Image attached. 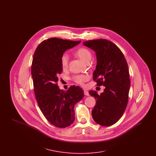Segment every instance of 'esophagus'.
I'll return each mask as SVG.
<instances>
[{
    "mask_svg": "<svg viewBox=\"0 0 156 156\" xmlns=\"http://www.w3.org/2000/svg\"><path fill=\"white\" fill-rule=\"evenodd\" d=\"M84 94L86 95V96H89V92L87 91V90H84Z\"/></svg>",
    "mask_w": 156,
    "mask_h": 156,
    "instance_id": "esophagus-1",
    "label": "esophagus"
}]
</instances>
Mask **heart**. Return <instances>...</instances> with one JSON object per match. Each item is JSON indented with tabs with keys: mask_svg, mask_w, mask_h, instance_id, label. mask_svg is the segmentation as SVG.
Returning <instances> with one entry per match:
<instances>
[{
	"mask_svg": "<svg viewBox=\"0 0 156 156\" xmlns=\"http://www.w3.org/2000/svg\"><path fill=\"white\" fill-rule=\"evenodd\" d=\"M76 55L81 59L83 62L86 63H88L90 59L92 58V53L89 50L85 47H82L79 48L76 51ZM68 62H69V56L67 53H64L62 54L61 58V63L62 67L64 69H66L68 66ZM89 76L88 75H76L73 77V80L76 83L83 85L85 82L88 81Z\"/></svg>",
	"mask_w": 156,
	"mask_h": 156,
	"instance_id": "1",
	"label": "heart"
}]
</instances>
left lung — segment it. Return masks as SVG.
Masks as SVG:
<instances>
[{"mask_svg": "<svg viewBox=\"0 0 156 156\" xmlns=\"http://www.w3.org/2000/svg\"><path fill=\"white\" fill-rule=\"evenodd\" d=\"M83 44L96 53L93 78L97 85L105 87L100 95L97 91L89 92L97 101L92 111V118L101 126H111L122 116L128 102L130 81L127 63L120 50L109 40H89Z\"/></svg>", "mask_w": 156, "mask_h": 156, "instance_id": "8db88e82", "label": "left lung"}]
</instances>
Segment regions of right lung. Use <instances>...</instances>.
<instances>
[{
	"label": "right lung",
	"mask_w": 156,
	"mask_h": 156,
	"mask_svg": "<svg viewBox=\"0 0 156 156\" xmlns=\"http://www.w3.org/2000/svg\"><path fill=\"white\" fill-rule=\"evenodd\" d=\"M80 43L51 38L38 45L34 54L31 75L37 104L45 118L57 127L64 128L73 123L75 105L84 96L78 86H71L64 91L57 85L58 76L62 71V54Z\"/></svg>",
	"instance_id": "add662e5"
}]
</instances>
